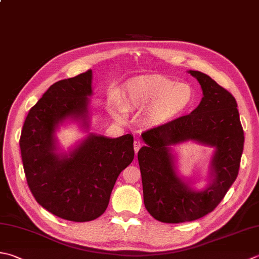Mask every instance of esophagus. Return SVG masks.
Here are the masks:
<instances>
[{
	"label": "esophagus",
	"instance_id": "34e87169",
	"mask_svg": "<svg viewBox=\"0 0 259 259\" xmlns=\"http://www.w3.org/2000/svg\"><path fill=\"white\" fill-rule=\"evenodd\" d=\"M141 145H143V144H141L139 140H135V143H134V149H135L136 155H137V153H138V151H139Z\"/></svg>",
	"mask_w": 259,
	"mask_h": 259
}]
</instances>
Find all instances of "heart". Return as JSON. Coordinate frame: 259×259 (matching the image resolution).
Segmentation results:
<instances>
[{
    "label": "heart",
    "mask_w": 259,
    "mask_h": 259,
    "mask_svg": "<svg viewBox=\"0 0 259 259\" xmlns=\"http://www.w3.org/2000/svg\"><path fill=\"white\" fill-rule=\"evenodd\" d=\"M193 98L189 84L177 83L161 75L143 76L126 83L123 100L114 99L112 111L120 119L125 118L126 111H144L143 123L158 126L183 113Z\"/></svg>",
    "instance_id": "b5f03b06"
}]
</instances>
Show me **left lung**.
<instances>
[{"instance_id": "1", "label": "left lung", "mask_w": 259, "mask_h": 259, "mask_svg": "<svg viewBox=\"0 0 259 259\" xmlns=\"http://www.w3.org/2000/svg\"><path fill=\"white\" fill-rule=\"evenodd\" d=\"M200 83L203 98L190 114L141 135L138 151L144 203L156 220L166 224L193 221L213 211L236 181L244 149V130L231 93L210 76L189 70ZM192 140L213 146L209 183L196 191L177 175L170 146Z\"/></svg>"}]
</instances>
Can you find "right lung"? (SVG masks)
I'll return each instance as SVG.
<instances>
[{"label": "right lung", "mask_w": 259, "mask_h": 259, "mask_svg": "<svg viewBox=\"0 0 259 259\" xmlns=\"http://www.w3.org/2000/svg\"><path fill=\"white\" fill-rule=\"evenodd\" d=\"M92 70L56 82L25 118L20 149L35 201L62 219L85 222L104 213L119 174L134 160V137L90 134L68 154L57 153L55 133L65 120L89 128Z\"/></svg>", "instance_id": "right-lung-1"}]
</instances>
